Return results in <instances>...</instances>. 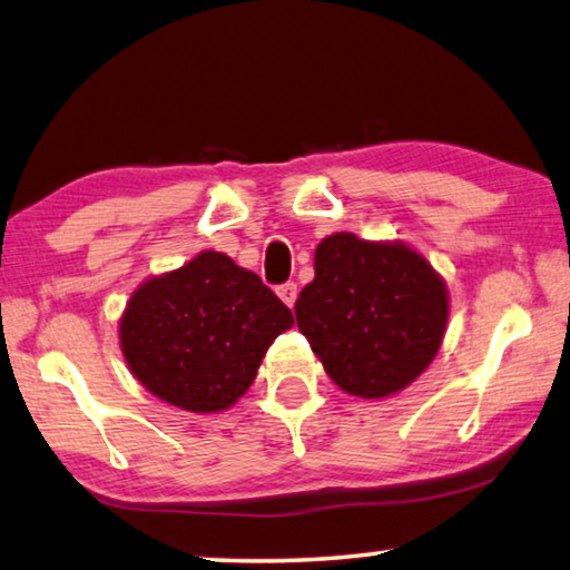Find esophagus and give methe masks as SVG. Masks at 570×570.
<instances>
[{"mask_svg": "<svg viewBox=\"0 0 570 570\" xmlns=\"http://www.w3.org/2000/svg\"><path fill=\"white\" fill-rule=\"evenodd\" d=\"M277 297H281L287 307H293L295 299H297V285L295 283L281 285V287H277Z\"/></svg>", "mask_w": 570, "mask_h": 570, "instance_id": "1", "label": "esophagus"}]
</instances>
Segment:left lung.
<instances>
[{
  "instance_id": "1",
  "label": "left lung",
  "mask_w": 570,
  "mask_h": 570,
  "mask_svg": "<svg viewBox=\"0 0 570 570\" xmlns=\"http://www.w3.org/2000/svg\"><path fill=\"white\" fill-rule=\"evenodd\" d=\"M295 317L342 392L384 400L436 357L449 289L412 245L332 233L317 245L315 281L299 293Z\"/></svg>"
}]
</instances>
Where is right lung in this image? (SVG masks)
<instances>
[{
	"instance_id": "1",
	"label": "right lung",
	"mask_w": 570,
	"mask_h": 570,
	"mask_svg": "<svg viewBox=\"0 0 570 570\" xmlns=\"http://www.w3.org/2000/svg\"><path fill=\"white\" fill-rule=\"evenodd\" d=\"M293 325L261 277L203 250L134 289L118 342L128 370L158 400L218 414L250 390L267 347Z\"/></svg>"
}]
</instances>
